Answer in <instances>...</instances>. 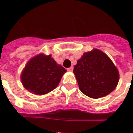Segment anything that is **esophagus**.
I'll return each mask as SVG.
<instances>
[{
    "instance_id": "esophagus-1",
    "label": "esophagus",
    "mask_w": 133,
    "mask_h": 133,
    "mask_svg": "<svg viewBox=\"0 0 133 133\" xmlns=\"http://www.w3.org/2000/svg\"><path fill=\"white\" fill-rule=\"evenodd\" d=\"M67 70H68V71H69V72H72V71H73V67H72V66H71V67L69 68V69H67Z\"/></svg>"
}]
</instances>
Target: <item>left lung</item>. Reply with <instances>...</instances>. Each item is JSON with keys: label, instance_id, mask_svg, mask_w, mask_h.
Wrapping results in <instances>:
<instances>
[{"label": "left lung", "instance_id": "8db88e82", "mask_svg": "<svg viewBox=\"0 0 133 133\" xmlns=\"http://www.w3.org/2000/svg\"><path fill=\"white\" fill-rule=\"evenodd\" d=\"M73 72L81 92L92 98L110 94L119 81L116 66L106 54L97 49L83 54L75 65Z\"/></svg>", "mask_w": 133, "mask_h": 133}]
</instances>
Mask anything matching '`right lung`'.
I'll return each mask as SVG.
<instances>
[{
	"label": "right lung",
	"instance_id": "1",
	"mask_svg": "<svg viewBox=\"0 0 133 133\" xmlns=\"http://www.w3.org/2000/svg\"><path fill=\"white\" fill-rule=\"evenodd\" d=\"M66 70L56 63L51 55L40 53L30 58L21 75L23 87L31 93L46 95L58 85Z\"/></svg>",
	"mask_w": 133,
	"mask_h": 133
}]
</instances>
